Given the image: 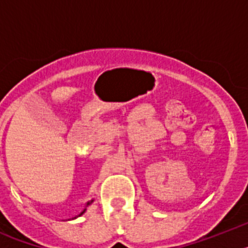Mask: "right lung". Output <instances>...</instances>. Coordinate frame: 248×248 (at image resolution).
I'll return each mask as SVG.
<instances>
[{
  "instance_id": "obj_1",
  "label": "right lung",
  "mask_w": 248,
  "mask_h": 248,
  "mask_svg": "<svg viewBox=\"0 0 248 248\" xmlns=\"http://www.w3.org/2000/svg\"><path fill=\"white\" fill-rule=\"evenodd\" d=\"M92 202H93V200H92V201H89V202H87V205H85V209L84 210H83V211L82 212H80V214L79 215H78V216H76V217H73V218H77V217H79V216H82V215L83 214H84V212H85V210H87V206H89V205H91V203Z\"/></svg>"
}]
</instances>
